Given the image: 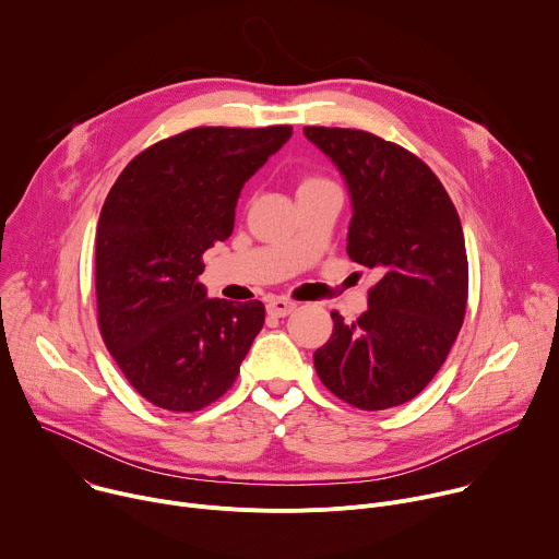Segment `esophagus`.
Returning <instances> with one entry per match:
<instances>
[{"mask_svg":"<svg viewBox=\"0 0 559 559\" xmlns=\"http://www.w3.org/2000/svg\"><path fill=\"white\" fill-rule=\"evenodd\" d=\"M294 309H296V302L287 300V298H272L267 302V313H272V316H287Z\"/></svg>","mask_w":559,"mask_h":559,"instance_id":"esophagus-1","label":"esophagus"}]
</instances>
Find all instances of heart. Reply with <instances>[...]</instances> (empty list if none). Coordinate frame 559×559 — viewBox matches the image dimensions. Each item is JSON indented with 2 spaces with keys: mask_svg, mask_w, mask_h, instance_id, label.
I'll return each mask as SVG.
<instances>
[{
  "mask_svg": "<svg viewBox=\"0 0 559 559\" xmlns=\"http://www.w3.org/2000/svg\"><path fill=\"white\" fill-rule=\"evenodd\" d=\"M321 183H328V179L318 177V175H305L298 183V190H305V188H311V186H321Z\"/></svg>",
  "mask_w": 559,
  "mask_h": 559,
  "instance_id": "heart-1",
  "label": "heart"
}]
</instances>
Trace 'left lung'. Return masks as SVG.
Instances as JSON below:
<instances>
[{"label":"left lung","mask_w":559,"mask_h":559,"mask_svg":"<svg viewBox=\"0 0 559 559\" xmlns=\"http://www.w3.org/2000/svg\"><path fill=\"white\" fill-rule=\"evenodd\" d=\"M343 173L354 203L347 254L378 270L369 307L316 349L321 382L343 403L382 412L416 397L447 360L464 323L468 261L457 210L407 147L365 130L307 126Z\"/></svg>","instance_id":"8db88e82"}]
</instances>
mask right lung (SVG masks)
<instances>
[{"label": "right lung", "mask_w": 559, "mask_h": 559, "mask_svg": "<svg viewBox=\"0 0 559 559\" xmlns=\"http://www.w3.org/2000/svg\"><path fill=\"white\" fill-rule=\"evenodd\" d=\"M292 126H203L139 152L110 188L95 236L102 338L158 409L192 414L234 384L265 323L261 300L207 298L203 252L234 229L243 183Z\"/></svg>", "instance_id": "add662e5"}]
</instances>
